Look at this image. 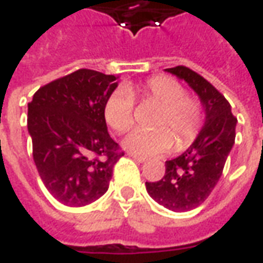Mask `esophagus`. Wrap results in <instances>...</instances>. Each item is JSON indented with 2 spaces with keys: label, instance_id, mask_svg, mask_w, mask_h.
Instances as JSON below:
<instances>
[{
  "label": "esophagus",
  "instance_id": "obj_1",
  "mask_svg": "<svg viewBox=\"0 0 263 263\" xmlns=\"http://www.w3.org/2000/svg\"><path fill=\"white\" fill-rule=\"evenodd\" d=\"M129 156H131V158H134V159L137 160V162H139V163H143V162H146V158H143V156H139V155H137V154H129Z\"/></svg>",
  "mask_w": 263,
  "mask_h": 263
}]
</instances>
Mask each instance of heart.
I'll return each mask as SVG.
<instances>
[{"mask_svg":"<svg viewBox=\"0 0 263 263\" xmlns=\"http://www.w3.org/2000/svg\"><path fill=\"white\" fill-rule=\"evenodd\" d=\"M160 104L155 118V129H137L124 141V146L135 154L154 156L169 152L175 139L177 148H187L197 139L204 125L203 105L186 94L184 87L166 76H152L141 86L120 87L111 92L104 105V118L117 134H125L135 122V98Z\"/></svg>","mask_w":263,"mask_h":263,"instance_id":"heart-1","label":"heart"}]
</instances>
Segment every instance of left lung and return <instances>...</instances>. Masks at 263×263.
<instances>
[{
	"label": "left lung",
	"instance_id": "1",
	"mask_svg": "<svg viewBox=\"0 0 263 263\" xmlns=\"http://www.w3.org/2000/svg\"><path fill=\"white\" fill-rule=\"evenodd\" d=\"M197 92L205 111V122L193 145L166 162L165 176L146 182L151 197L165 209L184 213L203 204L220 180L224 165L235 142L237 118L227 98L203 76L186 66L166 69Z\"/></svg>",
	"mask_w": 263,
	"mask_h": 263
}]
</instances>
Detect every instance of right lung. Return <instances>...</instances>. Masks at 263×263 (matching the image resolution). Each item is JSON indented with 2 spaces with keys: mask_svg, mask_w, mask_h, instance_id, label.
<instances>
[{
  "mask_svg": "<svg viewBox=\"0 0 263 263\" xmlns=\"http://www.w3.org/2000/svg\"><path fill=\"white\" fill-rule=\"evenodd\" d=\"M117 84L115 76L79 69L41 87L28 103L33 162L45 187L65 205L101 197L124 156L104 118Z\"/></svg>",
  "mask_w": 263,
  "mask_h": 263,
  "instance_id": "obj_1",
  "label": "right lung"
}]
</instances>
